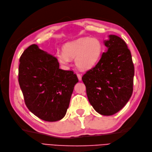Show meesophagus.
<instances>
[{
  "instance_id": "1",
  "label": "esophagus",
  "mask_w": 152,
  "mask_h": 152,
  "mask_svg": "<svg viewBox=\"0 0 152 152\" xmlns=\"http://www.w3.org/2000/svg\"><path fill=\"white\" fill-rule=\"evenodd\" d=\"M77 77H78V79H79V80H82V75L81 74H80V73H77Z\"/></svg>"
}]
</instances>
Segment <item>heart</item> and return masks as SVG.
Listing matches in <instances>:
<instances>
[{
    "label": "heart",
    "mask_w": 152,
    "mask_h": 152,
    "mask_svg": "<svg viewBox=\"0 0 152 152\" xmlns=\"http://www.w3.org/2000/svg\"><path fill=\"white\" fill-rule=\"evenodd\" d=\"M102 52L103 44L99 39L85 37L65 44L63 52H58L56 55L62 65H68L70 59H75L78 68L87 70L97 64Z\"/></svg>",
    "instance_id": "obj_1"
}]
</instances>
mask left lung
Returning <instances> with one entry per match:
<instances>
[{
  "label": "left lung",
  "mask_w": 152,
  "mask_h": 152,
  "mask_svg": "<svg viewBox=\"0 0 152 152\" xmlns=\"http://www.w3.org/2000/svg\"><path fill=\"white\" fill-rule=\"evenodd\" d=\"M100 60L83 75L90 104L102 115H112L126 104L133 91L134 67L126 43L110 35Z\"/></svg>",
  "instance_id": "left-lung-1"
}]
</instances>
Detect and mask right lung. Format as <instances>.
<instances>
[{
	"label": "right lung",
	"mask_w": 152,
	"mask_h": 152,
	"mask_svg": "<svg viewBox=\"0 0 152 152\" xmlns=\"http://www.w3.org/2000/svg\"><path fill=\"white\" fill-rule=\"evenodd\" d=\"M18 81L30 111L43 121L55 122L66 115L79 80L72 71L59 68L56 58L32 44L20 57Z\"/></svg>",
	"instance_id": "obj_1"
}]
</instances>
